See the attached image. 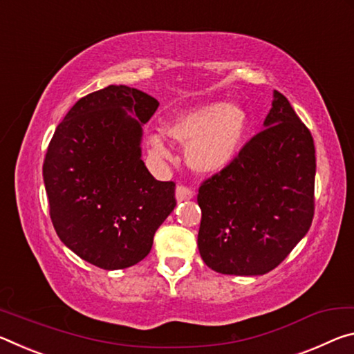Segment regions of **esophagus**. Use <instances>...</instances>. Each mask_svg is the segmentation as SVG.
Segmentation results:
<instances>
[{"label":"esophagus","mask_w":354,"mask_h":354,"mask_svg":"<svg viewBox=\"0 0 354 354\" xmlns=\"http://www.w3.org/2000/svg\"><path fill=\"white\" fill-rule=\"evenodd\" d=\"M194 196V191L185 187V185H178V187L176 188V198H177V202H183V201H188Z\"/></svg>","instance_id":"34e87169"}]
</instances>
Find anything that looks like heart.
I'll list each match as a JSON object with an SVG mask.
<instances>
[{
    "instance_id": "obj_1",
    "label": "heart",
    "mask_w": 354,
    "mask_h": 354,
    "mask_svg": "<svg viewBox=\"0 0 354 354\" xmlns=\"http://www.w3.org/2000/svg\"><path fill=\"white\" fill-rule=\"evenodd\" d=\"M248 127L245 109L216 102L178 115L166 127V133L176 141L187 144L185 158L194 171L216 172L234 158ZM150 142L156 155L167 156L163 139L153 136Z\"/></svg>"
}]
</instances>
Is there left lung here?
Masks as SVG:
<instances>
[{"mask_svg": "<svg viewBox=\"0 0 354 354\" xmlns=\"http://www.w3.org/2000/svg\"><path fill=\"white\" fill-rule=\"evenodd\" d=\"M314 188V138L290 102L274 91L263 130L201 185L202 260L221 274L274 270L308 234Z\"/></svg>", "mask_w": 354, "mask_h": 354, "instance_id": "1", "label": "left lung"}]
</instances>
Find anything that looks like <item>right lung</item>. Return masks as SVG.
Instances as JSON below:
<instances>
[{
    "mask_svg": "<svg viewBox=\"0 0 354 354\" xmlns=\"http://www.w3.org/2000/svg\"><path fill=\"white\" fill-rule=\"evenodd\" d=\"M158 105L146 92L111 84L80 98L46 149L53 227L64 245L98 268L141 262L177 204L176 183L156 180L141 160L142 125Z\"/></svg>",
    "mask_w": 354,
    "mask_h": 354,
    "instance_id": "1",
    "label": "right lung"
}]
</instances>
